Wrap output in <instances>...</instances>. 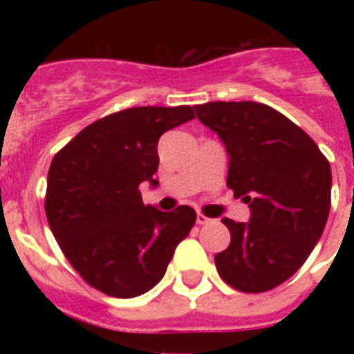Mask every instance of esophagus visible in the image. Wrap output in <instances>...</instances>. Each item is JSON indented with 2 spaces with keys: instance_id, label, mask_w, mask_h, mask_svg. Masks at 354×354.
I'll use <instances>...</instances> for the list:
<instances>
[{
  "instance_id": "1",
  "label": "esophagus",
  "mask_w": 354,
  "mask_h": 354,
  "mask_svg": "<svg viewBox=\"0 0 354 354\" xmlns=\"http://www.w3.org/2000/svg\"><path fill=\"white\" fill-rule=\"evenodd\" d=\"M210 222V218H207V216L205 214H197V223H199V225H205V223H208Z\"/></svg>"
}]
</instances>
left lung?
Wrapping results in <instances>:
<instances>
[{"label": "left lung", "mask_w": 354, "mask_h": 354, "mask_svg": "<svg viewBox=\"0 0 354 354\" xmlns=\"http://www.w3.org/2000/svg\"><path fill=\"white\" fill-rule=\"evenodd\" d=\"M195 113L223 142L227 187L250 208L248 222L222 220L231 243L216 254V269L241 292H267L319 243L330 212V162L309 134L260 102H208Z\"/></svg>", "instance_id": "left-lung-1"}]
</instances>
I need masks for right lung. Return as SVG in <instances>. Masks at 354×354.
<instances>
[{
	"mask_svg": "<svg viewBox=\"0 0 354 354\" xmlns=\"http://www.w3.org/2000/svg\"><path fill=\"white\" fill-rule=\"evenodd\" d=\"M193 117L189 106L123 109L88 124L50 162V231L73 269L108 296L136 297L153 288L192 231V207H146L140 185H159V138Z\"/></svg>",
	"mask_w": 354,
	"mask_h": 354,
	"instance_id": "obj_1",
	"label": "right lung"
}]
</instances>
